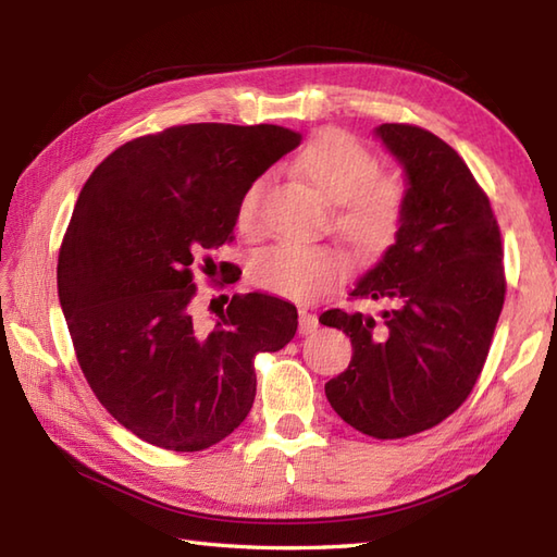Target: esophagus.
<instances>
[{
	"instance_id": "obj_1",
	"label": "esophagus",
	"mask_w": 557,
	"mask_h": 557,
	"mask_svg": "<svg viewBox=\"0 0 557 557\" xmlns=\"http://www.w3.org/2000/svg\"><path fill=\"white\" fill-rule=\"evenodd\" d=\"M318 330V318L309 311H299V333L301 335H311Z\"/></svg>"
}]
</instances>
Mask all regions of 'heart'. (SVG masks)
Returning a JSON list of instances; mask_svg holds the SVG:
<instances>
[{"label":"heart","instance_id":"1","mask_svg":"<svg viewBox=\"0 0 557 557\" xmlns=\"http://www.w3.org/2000/svg\"><path fill=\"white\" fill-rule=\"evenodd\" d=\"M299 172L333 208V227L361 256L393 246L405 224L409 184L397 172H381L369 146L342 128L315 134L297 160ZM263 180L246 188L236 206V227L258 230ZM347 258L333 246L280 242L258 251L248 268L251 285L292 301H313L345 277Z\"/></svg>","mask_w":557,"mask_h":557}]
</instances>
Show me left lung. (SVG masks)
<instances>
[{"label":"left lung","mask_w":557,"mask_h":557,"mask_svg":"<svg viewBox=\"0 0 557 557\" xmlns=\"http://www.w3.org/2000/svg\"><path fill=\"white\" fill-rule=\"evenodd\" d=\"M375 134L407 172V218L349 294L385 301L383 321L342 309L321 315L354 349L325 395L351 429L395 441L433 429L469 397L507 285L498 220L457 150L413 124Z\"/></svg>","instance_id":"1"}]
</instances>
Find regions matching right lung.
Listing matches in <instances>:
<instances>
[{"label": "right lung", "mask_w": 557, "mask_h": 557, "mask_svg": "<svg viewBox=\"0 0 557 557\" xmlns=\"http://www.w3.org/2000/svg\"><path fill=\"white\" fill-rule=\"evenodd\" d=\"M299 144L272 124L170 126L116 148L83 184L59 304L90 389L140 441L174 453L220 443L253 407L256 354L297 333V309L260 292L198 323L191 265L236 282L210 251L234 239L246 188Z\"/></svg>", "instance_id": "1"}]
</instances>
